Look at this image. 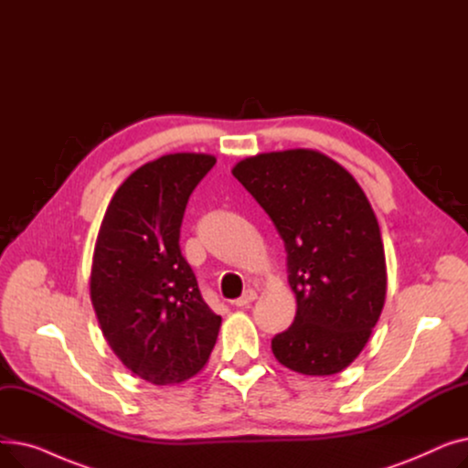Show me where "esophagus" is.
<instances>
[{"mask_svg": "<svg viewBox=\"0 0 468 468\" xmlns=\"http://www.w3.org/2000/svg\"><path fill=\"white\" fill-rule=\"evenodd\" d=\"M256 298H258L256 290L249 288V290H244V292H242V296H240V298H237V300L233 302V305H235V307H247V305H249V303H252Z\"/></svg>", "mask_w": 468, "mask_h": 468, "instance_id": "obj_1", "label": "esophagus"}]
</instances>
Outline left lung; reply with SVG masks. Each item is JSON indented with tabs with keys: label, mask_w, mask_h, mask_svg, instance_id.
Here are the masks:
<instances>
[{
	"label": "left lung",
	"mask_w": 468,
	"mask_h": 468,
	"mask_svg": "<svg viewBox=\"0 0 468 468\" xmlns=\"http://www.w3.org/2000/svg\"><path fill=\"white\" fill-rule=\"evenodd\" d=\"M275 224L298 311L271 339L275 358L305 376L337 374L360 355L385 303L376 214L349 172L313 150L260 154L233 166Z\"/></svg>",
	"instance_id": "left-lung-1"
}]
</instances>
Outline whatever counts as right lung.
<instances>
[{"instance_id":"add662e5","label":"right lung","mask_w":468,"mask_h":468,"mask_svg":"<svg viewBox=\"0 0 468 468\" xmlns=\"http://www.w3.org/2000/svg\"><path fill=\"white\" fill-rule=\"evenodd\" d=\"M216 159L170 154L119 186L98 231L90 300L112 351L154 385H176L203 370L221 316L201 296L180 250L189 195Z\"/></svg>"}]
</instances>
